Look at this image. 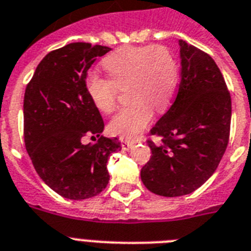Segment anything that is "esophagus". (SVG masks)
I'll list each match as a JSON object with an SVG mask.
<instances>
[{"mask_svg": "<svg viewBox=\"0 0 251 251\" xmlns=\"http://www.w3.org/2000/svg\"><path fill=\"white\" fill-rule=\"evenodd\" d=\"M136 142H137L136 140H127V138H121L122 149H123V150H129L130 148H133V145L136 144Z\"/></svg>", "mask_w": 251, "mask_h": 251, "instance_id": "1", "label": "esophagus"}]
</instances>
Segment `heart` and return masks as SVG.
Segmentation results:
<instances>
[{"label": "heart", "instance_id": "heart-1", "mask_svg": "<svg viewBox=\"0 0 251 251\" xmlns=\"http://www.w3.org/2000/svg\"><path fill=\"white\" fill-rule=\"evenodd\" d=\"M103 70L110 79L91 73L86 76V91L92 103L102 113L117 106L119 90L127 86L130 105L110 122V130L124 138H134L148 127L154 109L164 111L175 96L178 65L167 47L124 46L106 56Z\"/></svg>", "mask_w": 251, "mask_h": 251}]
</instances>
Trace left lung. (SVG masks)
Returning a JSON list of instances; mask_svg holds the SVG:
<instances>
[{
	"mask_svg": "<svg viewBox=\"0 0 251 251\" xmlns=\"http://www.w3.org/2000/svg\"><path fill=\"white\" fill-rule=\"evenodd\" d=\"M181 79L169 110L151 128V158L141 179L156 195L175 198L198 190L218 168L229 140L231 95L214 60L179 41Z\"/></svg>",
	"mask_w": 251,
	"mask_h": 251,
	"instance_id": "left-lung-1",
	"label": "left lung"
}]
</instances>
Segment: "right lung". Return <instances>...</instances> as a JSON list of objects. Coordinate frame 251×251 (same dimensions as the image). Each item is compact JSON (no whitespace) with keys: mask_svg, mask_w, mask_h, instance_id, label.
<instances>
[{"mask_svg":"<svg viewBox=\"0 0 251 251\" xmlns=\"http://www.w3.org/2000/svg\"><path fill=\"white\" fill-rule=\"evenodd\" d=\"M110 47L69 43L47 53L24 95V142L42 181L70 200L99 195L109 183L107 159L117 137L100 136L103 121L86 91L87 70ZM91 135L95 144L84 145Z\"/></svg>","mask_w":251,"mask_h":251,"instance_id":"obj_1","label":"right lung"}]
</instances>
